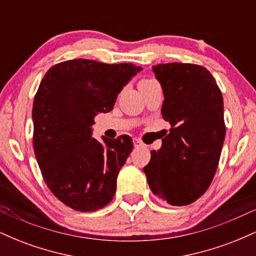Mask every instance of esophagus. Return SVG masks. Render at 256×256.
<instances>
[{
	"label": "esophagus",
	"mask_w": 256,
	"mask_h": 256,
	"mask_svg": "<svg viewBox=\"0 0 256 256\" xmlns=\"http://www.w3.org/2000/svg\"><path fill=\"white\" fill-rule=\"evenodd\" d=\"M134 146L138 148V146H143V142L140 140V138H134Z\"/></svg>",
	"instance_id": "obj_1"
}]
</instances>
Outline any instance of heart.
<instances>
[{"label": "heart", "instance_id": "heart-1", "mask_svg": "<svg viewBox=\"0 0 256 256\" xmlns=\"http://www.w3.org/2000/svg\"><path fill=\"white\" fill-rule=\"evenodd\" d=\"M150 80H152V79H144V80H142L140 83H143V82H150Z\"/></svg>", "mask_w": 256, "mask_h": 256}]
</instances>
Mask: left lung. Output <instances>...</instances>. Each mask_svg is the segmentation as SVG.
<instances>
[{
	"instance_id": "8db88e82",
	"label": "left lung",
	"mask_w": 256,
	"mask_h": 256,
	"mask_svg": "<svg viewBox=\"0 0 256 256\" xmlns=\"http://www.w3.org/2000/svg\"><path fill=\"white\" fill-rule=\"evenodd\" d=\"M152 71L161 83V113L171 128L162 146L150 150L143 171L149 188L172 206L192 204L207 192L218 168L226 126L224 102L216 79L195 64H160Z\"/></svg>"
}]
</instances>
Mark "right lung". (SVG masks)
Segmentation results:
<instances>
[{
	"label": "right lung",
	"instance_id": "right-lung-1",
	"mask_svg": "<svg viewBox=\"0 0 256 256\" xmlns=\"http://www.w3.org/2000/svg\"><path fill=\"white\" fill-rule=\"evenodd\" d=\"M142 67L74 58L50 67L34 95V152L49 190L78 212L113 200L116 177L134 149L130 136L91 138L98 113L113 110L118 94Z\"/></svg>",
	"mask_w": 256,
	"mask_h": 256
}]
</instances>
